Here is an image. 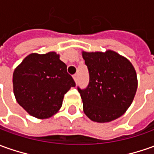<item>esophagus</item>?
Instances as JSON below:
<instances>
[{
    "instance_id": "esophagus-1",
    "label": "esophagus",
    "mask_w": 154,
    "mask_h": 154,
    "mask_svg": "<svg viewBox=\"0 0 154 154\" xmlns=\"http://www.w3.org/2000/svg\"><path fill=\"white\" fill-rule=\"evenodd\" d=\"M73 79H74V81L76 82V83H77V82H78V76H77V74L73 75Z\"/></svg>"
}]
</instances>
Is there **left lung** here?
I'll list each match as a JSON object with an SVG mask.
<instances>
[{
	"instance_id": "1",
	"label": "left lung",
	"mask_w": 154,
	"mask_h": 154,
	"mask_svg": "<svg viewBox=\"0 0 154 154\" xmlns=\"http://www.w3.org/2000/svg\"><path fill=\"white\" fill-rule=\"evenodd\" d=\"M89 72L86 88L77 87L83 111L96 122H109L121 116L134 99L137 79L133 66L116 52H82Z\"/></svg>"
}]
</instances>
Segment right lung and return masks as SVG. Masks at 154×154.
Instances as JSON below:
<instances>
[{
    "label": "right lung",
    "instance_id": "right-lung-1",
    "mask_svg": "<svg viewBox=\"0 0 154 154\" xmlns=\"http://www.w3.org/2000/svg\"><path fill=\"white\" fill-rule=\"evenodd\" d=\"M15 98L29 115L47 119L59 110L64 95L76 83L55 52L30 54L15 69Z\"/></svg>",
    "mask_w": 154,
    "mask_h": 154
}]
</instances>
